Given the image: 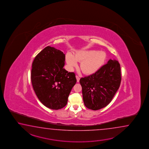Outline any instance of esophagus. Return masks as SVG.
I'll return each instance as SVG.
<instances>
[{
	"label": "esophagus",
	"mask_w": 149,
	"mask_h": 149,
	"mask_svg": "<svg viewBox=\"0 0 149 149\" xmlns=\"http://www.w3.org/2000/svg\"><path fill=\"white\" fill-rule=\"evenodd\" d=\"M76 79H77V82H79V80H80V77L78 76H76Z\"/></svg>",
	"instance_id": "34e87169"
}]
</instances>
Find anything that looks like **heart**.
<instances>
[{
	"label": "heart",
	"mask_w": 149,
	"mask_h": 149,
	"mask_svg": "<svg viewBox=\"0 0 149 149\" xmlns=\"http://www.w3.org/2000/svg\"><path fill=\"white\" fill-rule=\"evenodd\" d=\"M107 55L103 51L96 50L80 51L72 55H66V62L70 69L77 65V62H81L80 68L85 74H92L101 69L104 63Z\"/></svg>",
	"instance_id": "heart-1"
}]
</instances>
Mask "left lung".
<instances>
[{
  "instance_id": "left-lung-1",
  "label": "left lung",
  "mask_w": 149,
  "mask_h": 149,
  "mask_svg": "<svg viewBox=\"0 0 149 149\" xmlns=\"http://www.w3.org/2000/svg\"><path fill=\"white\" fill-rule=\"evenodd\" d=\"M120 65L116 60H109L96 73L81 78L82 96L86 107L97 110L107 106L120 85Z\"/></svg>"
}]
</instances>
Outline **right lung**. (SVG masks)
Returning a JSON list of instances; mask_svg holds the SVG:
<instances>
[{
    "label": "right lung",
    "mask_w": 149,
    "mask_h": 149,
    "mask_svg": "<svg viewBox=\"0 0 149 149\" xmlns=\"http://www.w3.org/2000/svg\"><path fill=\"white\" fill-rule=\"evenodd\" d=\"M65 54L47 46L35 57L32 65V85L39 101L53 110L64 108L77 82L75 74L63 67Z\"/></svg>",
    "instance_id": "obj_1"
}]
</instances>
